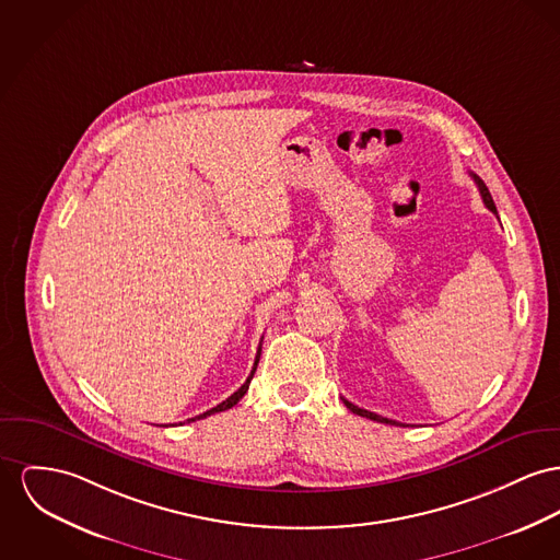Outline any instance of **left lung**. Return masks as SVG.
Segmentation results:
<instances>
[{
	"mask_svg": "<svg viewBox=\"0 0 560 560\" xmlns=\"http://www.w3.org/2000/svg\"><path fill=\"white\" fill-rule=\"evenodd\" d=\"M471 178H474L476 185H478V190H480V195H482V199H485L486 208H488L492 214H497L494 201H492V197H490V190L486 187L485 180H482L480 176H476V174H471ZM343 404H346L348 410L354 411V413H359V416H363V418H370V420H375V422H384V424H397V427H399L397 420H390V418H384V416H380V413L363 410V408H359V406H354V404H350V401H346V399H343ZM401 427H404V424H401Z\"/></svg>",
	"mask_w": 560,
	"mask_h": 560,
	"instance_id": "8db88e82",
	"label": "left lung"
}]
</instances>
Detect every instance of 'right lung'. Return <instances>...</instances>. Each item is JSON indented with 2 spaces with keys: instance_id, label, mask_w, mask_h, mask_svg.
Masks as SVG:
<instances>
[{
  "instance_id": "right-lung-1",
  "label": "right lung",
  "mask_w": 560,
  "mask_h": 560,
  "mask_svg": "<svg viewBox=\"0 0 560 560\" xmlns=\"http://www.w3.org/2000/svg\"><path fill=\"white\" fill-rule=\"evenodd\" d=\"M259 357H261V346H259V350H257V359H255V368H253V372L250 375L246 377V382L229 397V399H224L223 404H219L217 408H212V410L203 411V413H199V416H195V418H188L187 422H192V420H201V418H206V416H210V413H217V411L229 410V408H233L244 395H246V390H248V386H250V380H253V375L257 372V365H259ZM183 424V422H180Z\"/></svg>"
}]
</instances>
